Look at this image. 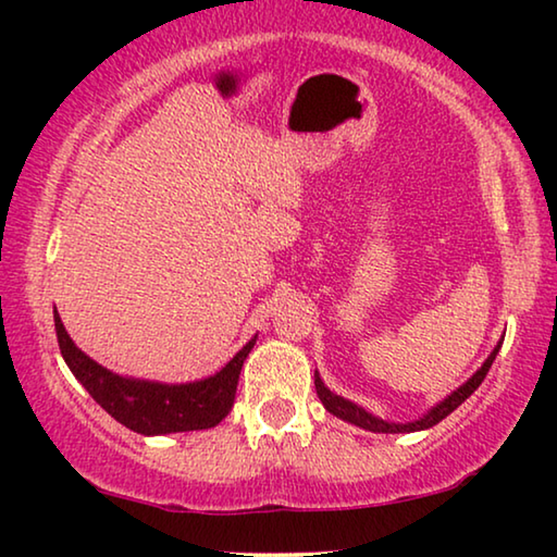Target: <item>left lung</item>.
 <instances>
[{"label": "left lung", "instance_id": "8db88e82", "mask_svg": "<svg viewBox=\"0 0 557 557\" xmlns=\"http://www.w3.org/2000/svg\"><path fill=\"white\" fill-rule=\"evenodd\" d=\"M498 348H502V342H498V346L494 348L492 356L486 358L482 369H479L474 375H471V379H469L465 385H459V388H457L455 393L447 395V398L442 400V403L437 405V408H432V410L425 414V418H420V420H414V422H408V425H395V422H385V420L373 418V414H369L363 408H358V405H354L351 400H346V398H342V395H336V393L329 391L326 385L322 383V379H319V373H314L317 395H319V400L324 403V408H326L329 412L336 414V418L346 420V422H354V425L363 428V430L385 432V435H388V432H418V430H428V428H432V425H437L440 420H445L451 410H457L459 405L465 403V400L469 398V395L479 388V385H482V381L486 379L488 369H492V363H494V358H496V354H498Z\"/></svg>", "mask_w": 557, "mask_h": 557}]
</instances>
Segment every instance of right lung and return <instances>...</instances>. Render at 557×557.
<instances>
[{
	"instance_id": "add662e5",
	"label": "right lung",
	"mask_w": 557,
	"mask_h": 557,
	"mask_svg": "<svg viewBox=\"0 0 557 557\" xmlns=\"http://www.w3.org/2000/svg\"><path fill=\"white\" fill-rule=\"evenodd\" d=\"M53 322L61 354L75 379L102 410L139 435H169V432L209 430L219 425L233 408L243 361L256 346V338H252L211 379L164 385L110 373L71 342L59 312H53Z\"/></svg>"
}]
</instances>
